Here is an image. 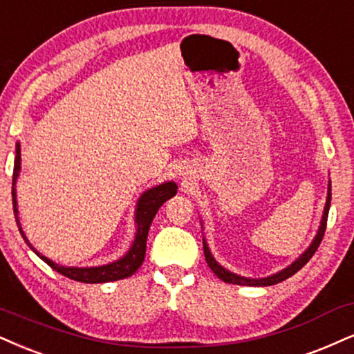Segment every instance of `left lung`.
I'll return each instance as SVG.
<instances>
[{
    "label": "left lung",
    "instance_id": "obj_1",
    "mask_svg": "<svg viewBox=\"0 0 354 354\" xmlns=\"http://www.w3.org/2000/svg\"><path fill=\"white\" fill-rule=\"evenodd\" d=\"M330 203H331V182H328V192H326V202H325V208H324V215H322V220H320V226H318V231H317L315 238H313V241L310 243V246H308L307 250H305L302 254H300L297 259H295L290 266H287L286 269H282V270H279V272L272 274V276L252 279V277H244V276H239V274L231 272V270L225 269L223 266H221L215 259V257H213L210 248H208V244H207V239L203 238V252H205V259H207V264L210 266V269L213 270V272H215V276L218 279H221V281H225V282H228V283H236V286L266 287V286H274V283H279V282L286 281V279L292 277L295 272H297V270L302 269L304 266L307 264L308 261H310V257L315 254L317 248L320 246L322 239H324V234H325L326 220H328Z\"/></svg>",
    "mask_w": 354,
    "mask_h": 354
}]
</instances>
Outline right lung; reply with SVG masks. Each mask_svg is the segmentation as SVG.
Here are the masks:
<instances>
[{
	"instance_id": "add662e5",
	"label": "right lung",
	"mask_w": 354,
	"mask_h": 354,
	"mask_svg": "<svg viewBox=\"0 0 354 354\" xmlns=\"http://www.w3.org/2000/svg\"><path fill=\"white\" fill-rule=\"evenodd\" d=\"M21 170V146L19 142H16V157H15V172H12V210H15V218L19 233L23 234V239L28 243V246L36 254L41 257L46 264H49L52 269L57 270L62 276L72 279V281L84 282V283H103V282H113L120 281V279H126L133 276L136 270L141 268L144 256H146V239L147 233H149L151 223L154 220L157 210L162 207L164 202H167L169 198H172L177 194V184L176 182H164L152 189H147L142 192V195L139 197L136 203V212H134V223H136V234H134V241L131 244V248L124 256H121L120 259L113 261V263L103 264V266H91V268H67V266H60L49 259V257L42 256L32 244L29 243V239L26 238L23 226H21L19 216H17V200H16V182L19 177Z\"/></svg>"
}]
</instances>
